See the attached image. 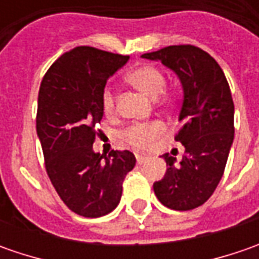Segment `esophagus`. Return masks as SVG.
Returning <instances> with one entry per match:
<instances>
[{
    "instance_id": "34e87169",
    "label": "esophagus",
    "mask_w": 259,
    "mask_h": 259,
    "mask_svg": "<svg viewBox=\"0 0 259 259\" xmlns=\"http://www.w3.org/2000/svg\"><path fill=\"white\" fill-rule=\"evenodd\" d=\"M145 161H147V157L145 155H137V163L138 164H143Z\"/></svg>"
}]
</instances>
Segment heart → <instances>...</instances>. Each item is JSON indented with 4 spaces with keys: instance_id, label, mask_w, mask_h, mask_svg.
Segmentation results:
<instances>
[{
    "instance_id": "b5f03b06",
    "label": "heart",
    "mask_w": 259,
    "mask_h": 259,
    "mask_svg": "<svg viewBox=\"0 0 259 259\" xmlns=\"http://www.w3.org/2000/svg\"><path fill=\"white\" fill-rule=\"evenodd\" d=\"M126 80L135 86L138 91H141L147 96L155 99L158 95L164 92L167 79L164 72L153 65H141L133 69L128 75ZM101 105L102 111L106 115L114 114L115 111V94L111 86H105L101 94ZM163 133V124L160 122H151L144 125H131L122 133V138L130 145L135 148L144 150L154 141L158 135Z\"/></svg>"
}]
</instances>
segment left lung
Listing matches in <instances>:
<instances>
[{
    "instance_id": "obj_1",
    "label": "left lung",
    "mask_w": 259,
    "mask_h": 259,
    "mask_svg": "<svg viewBox=\"0 0 259 259\" xmlns=\"http://www.w3.org/2000/svg\"><path fill=\"white\" fill-rule=\"evenodd\" d=\"M144 59L160 60L177 75L183 88V104L176 135L186 148L180 164L168 154L161 157L167 171L154 183L161 203L174 210H192L203 204L224 176L234 143V101L224 70L209 53L190 45L168 46Z\"/></svg>"
}]
</instances>
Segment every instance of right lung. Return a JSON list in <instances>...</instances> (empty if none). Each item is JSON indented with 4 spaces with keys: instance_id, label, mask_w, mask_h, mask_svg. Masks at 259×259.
Returning a JSON list of instances; mask_svg holds the SVG:
<instances>
[{
    "instance_id": "obj_1",
    "label": "right lung",
    "mask_w": 259,
    "mask_h": 259,
    "mask_svg": "<svg viewBox=\"0 0 259 259\" xmlns=\"http://www.w3.org/2000/svg\"><path fill=\"white\" fill-rule=\"evenodd\" d=\"M89 46L62 55L41 80L37 104V135L46 170L56 192L75 213L101 218L111 213L122 194V182L135 165L131 151H94L95 125L104 111L106 80L128 62Z\"/></svg>"
}]
</instances>
